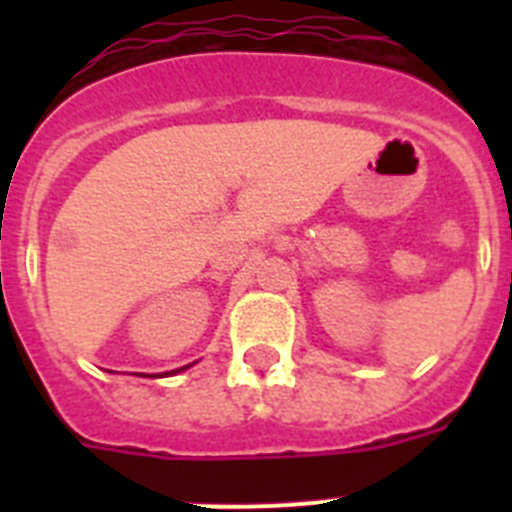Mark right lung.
I'll return each instance as SVG.
<instances>
[{
    "label": "right lung",
    "mask_w": 512,
    "mask_h": 512,
    "mask_svg": "<svg viewBox=\"0 0 512 512\" xmlns=\"http://www.w3.org/2000/svg\"><path fill=\"white\" fill-rule=\"evenodd\" d=\"M189 366H192V364L182 366V369H174V372H166V374H179V372H184V369H189ZM138 377H151V374H138Z\"/></svg>",
    "instance_id": "right-lung-1"
}]
</instances>
